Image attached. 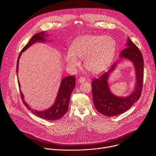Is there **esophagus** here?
Masks as SVG:
<instances>
[{"label": "esophagus", "mask_w": 156, "mask_h": 156, "mask_svg": "<svg viewBox=\"0 0 156 156\" xmlns=\"http://www.w3.org/2000/svg\"><path fill=\"white\" fill-rule=\"evenodd\" d=\"M86 80V78H84V77H80L79 79H78V82L80 83H84Z\"/></svg>", "instance_id": "34e87169"}]
</instances>
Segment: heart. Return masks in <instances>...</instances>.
<instances>
[{
  "label": "heart",
  "mask_w": 156,
  "mask_h": 156,
  "mask_svg": "<svg viewBox=\"0 0 156 156\" xmlns=\"http://www.w3.org/2000/svg\"><path fill=\"white\" fill-rule=\"evenodd\" d=\"M116 51L114 39L108 36L87 34L76 39L72 44L65 61L72 67L80 65L78 58H84L86 68L93 73L105 70L112 63Z\"/></svg>",
  "instance_id": "obj_1"
}]
</instances>
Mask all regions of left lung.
Instances as JSON below:
<instances>
[{
	"label": "left lung",
	"mask_w": 156,
	"mask_h": 156,
	"mask_svg": "<svg viewBox=\"0 0 156 156\" xmlns=\"http://www.w3.org/2000/svg\"><path fill=\"white\" fill-rule=\"evenodd\" d=\"M126 47L121 54L120 57H125L131 60L136 69V83L135 91L129 96L119 98L111 93L108 86V75L116 66L117 62L114 63L108 72H105L98 78H93L92 81V91L93 102L99 112L104 115L112 117L120 115L128 110L140 98L144 78V60L138 48L128 37Z\"/></svg>",
	"instance_id": "obj_1"
}]
</instances>
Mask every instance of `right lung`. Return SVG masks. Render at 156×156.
Here are the masks:
<instances>
[{
  "label": "right lung",
  "instance_id": "right-lung-1",
  "mask_svg": "<svg viewBox=\"0 0 156 156\" xmlns=\"http://www.w3.org/2000/svg\"><path fill=\"white\" fill-rule=\"evenodd\" d=\"M45 36V33L44 31H41L39 33L34 34L30 41L28 42L27 45L22 49L20 54L18 55L17 62H16V74L18 75V62L19 58L21 55V52H24L26 49H27L30 46H31L33 44L36 42L39 41H45L46 39H44V36ZM18 77V76H17ZM18 86L20 87V83L18 81ZM75 76H69L62 79L59 90L57 94V96L56 98V101L54 105L48 110H46L42 112H38L37 110H34L30 108V107L24 101L23 95L20 91V95L22 101L25 106L31 110V112L33 113V114L36 116L48 120H56L60 118H62L69 110V104L70 102V99L71 94L73 90V89L75 87Z\"/></svg>",
  "mask_w": 156,
  "mask_h": 156
}]
</instances>
